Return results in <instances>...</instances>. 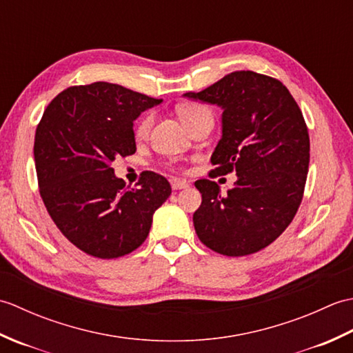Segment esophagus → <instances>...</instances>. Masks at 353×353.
Instances as JSON below:
<instances>
[{
  "mask_svg": "<svg viewBox=\"0 0 353 353\" xmlns=\"http://www.w3.org/2000/svg\"><path fill=\"white\" fill-rule=\"evenodd\" d=\"M188 186L185 181H181V179H171V188L172 190H183Z\"/></svg>",
  "mask_w": 353,
  "mask_h": 353,
  "instance_id": "34e87169",
  "label": "esophagus"
}]
</instances>
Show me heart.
<instances>
[{
    "label": "heart",
    "instance_id": "b5f03b06",
    "mask_svg": "<svg viewBox=\"0 0 353 353\" xmlns=\"http://www.w3.org/2000/svg\"><path fill=\"white\" fill-rule=\"evenodd\" d=\"M177 115L181 117L183 124L188 127V129L192 124H196L197 121H200L201 118L212 117L211 110H209L206 106H203V104L196 103V101H185L182 104H179ZM152 123H153V117L150 114L144 115L139 119L137 127H134V137H137V139L147 138V134L150 132V127H152Z\"/></svg>",
    "mask_w": 353,
    "mask_h": 353
}]
</instances>
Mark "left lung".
Wrapping results in <instances>:
<instances>
[{"mask_svg": "<svg viewBox=\"0 0 353 353\" xmlns=\"http://www.w3.org/2000/svg\"><path fill=\"white\" fill-rule=\"evenodd\" d=\"M185 97L223 109V134L209 174L235 171L228 194L209 179L196 188V234L209 249L245 256L272 244L294 219L310 167V134L301 108L279 80L235 71L200 92Z\"/></svg>", "mask_w": 353, "mask_h": 353, "instance_id": "1", "label": "left lung"}]
</instances>
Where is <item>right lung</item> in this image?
Instances as JSON below:
<instances>
[{
  "label": "right lung",
  "instance_id": "obj_1",
  "mask_svg": "<svg viewBox=\"0 0 353 353\" xmlns=\"http://www.w3.org/2000/svg\"><path fill=\"white\" fill-rule=\"evenodd\" d=\"M162 100L108 81L71 86L45 109L34 134L43 205L59 230L101 259L124 256L145 241L153 214L170 197L167 179L144 171L138 188L112 162L137 152L133 121Z\"/></svg>",
  "mask_w": 353,
  "mask_h": 353
}]
</instances>
